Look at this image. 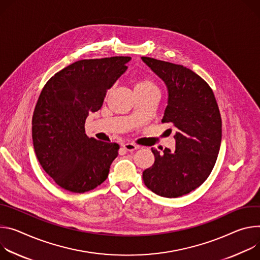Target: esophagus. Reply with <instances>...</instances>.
Here are the masks:
<instances>
[{
    "label": "esophagus",
    "mask_w": 260,
    "mask_h": 260,
    "mask_svg": "<svg viewBox=\"0 0 260 260\" xmlns=\"http://www.w3.org/2000/svg\"><path fill=\"white\" fill-rule=\"evenodd\" d=\"M123 148H124L126 151H128V152H133V151H135V150L138 149V146L134 145V143L126 142V143H124V145H123Z\"/></svg>",
    "instance_id": "1"
}]
</instances>
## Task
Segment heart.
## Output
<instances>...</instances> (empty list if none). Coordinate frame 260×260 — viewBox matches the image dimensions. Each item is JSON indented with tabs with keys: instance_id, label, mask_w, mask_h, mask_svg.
Here are the masks:
<instances>
[{
	"instance_id": "b5f03b06",
	"label": "heart",
	"mask_w": 260,
	"mask_h": 260,
	"mask_svg": "<svg viewBox=\"0 0 260 260\" xmlns=\"http://www.w3.org/2000/svg\"><path fill=\"white\" fill-rule=\"evenodd\" d=\"M135 92H150V91H158L156 84L149 78L140 77L136 79L134 85Z\"/></svg>"
}]
</instances>
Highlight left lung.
<instances>
[{"label":"left lung","mask_w":260,"mask_h":260,"mask_svg":"<svg viewBox=\"0 0 260 260\" xmlns=\"http://www.w3.org/2000/svg\"><path fill=\"white\" fill-rule=\"evenodd\" d=\"M141 59L165 82L168 104L162 123L177 129L176 150L160 154L152 149L155 162L142 179L160 196H183L203 184L215 166L222 138L220 110L211 86L192 70L153 57Z\"/></svg>","instance_id":"obj_1"}]
</instances>
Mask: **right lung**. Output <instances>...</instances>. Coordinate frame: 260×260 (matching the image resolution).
<instances>
[{"instance_id": "right-lung-1", "label": "right lung", "mask_w": 260, "mask_h": 260, "mask_svg": "<svg viewBox=\"0 0 260 260\" xmlns=\"http://www.w3.org/2000/svg\"><path fill=\"white\" fill-rule=\"evenodd\" d=\"M130 60H80L56 72L42 89L32 119L33 145L40 165L61 188L84 193L107 179L120 146L90 138L84 124Z\"/></svg>"}]
</instances>
